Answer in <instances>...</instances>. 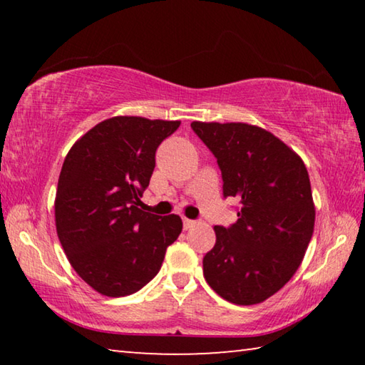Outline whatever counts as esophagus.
Here are the masks:
<instances>
[{
	"label": "esophagus",
	"mask_w": 365,
	"mask_h": 365,
	"mask_svg": "<svg viewBox=\"0 0 365 365\" xmlns=\"http://www.w3.org/2000/svg\"><path fill=\"white\" fill-rule=\"evenodd\" d=\"M195 225H196V220L183 217V228H185V230H190V228H193Z\"/></svg>",
	"instance_id": "esophagus-1"
}]
</instances>
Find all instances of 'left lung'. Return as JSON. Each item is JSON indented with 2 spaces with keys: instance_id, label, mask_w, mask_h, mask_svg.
<instances>
[{
  "instance_id": "left-lung-1",
  "label": "left lung",
  "mask_w": 365,
  "mask_h": 365,
  "mask_svg": "<svg viewBox=\"0 0 365 365\" xmlns=\"http://www.w3.org/2000/svg\"><path fill=\"white\" fill-rule=\"evenodd\" d=\"M217 158L224 196L242 202L232 227H214L202 274L238 306L270 298L294 275L312 238L316 206L302 159L280 138L243 122H191Z\"/></svg>"
}]
</instances>
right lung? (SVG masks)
I'll list each match as a JSON object with an SVG mask.
<instances>
[{
  "label": "right lung",
  "instance_id": "add662e5",
  "mask_svg": "<svg viewBox=\"0 0 365 365\" xmlns=\"http://www.w3.org/2000/svg\"><path fill=\"white\" fill-rule=\"evenodd\" d=\"M178 125L115 115L67 153L54 200L58 238L73 270L100 294L119 298L143 288L182 232L177 214L160 217L138 207L158 146Z\"/></svg>",
  "mask_w": 365,
  "mask_h": 365
}]
</instances>
